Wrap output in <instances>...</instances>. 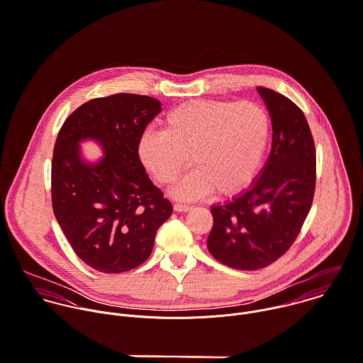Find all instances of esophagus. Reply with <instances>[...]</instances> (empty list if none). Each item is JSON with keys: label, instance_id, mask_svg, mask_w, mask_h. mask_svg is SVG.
<instances>
[{"label": "esophagus", "instance_id": "1", "mask_svg": "<svg viewBox=\"0 0 363 363\" xmlns=\"http://www.w3.org/2000/svg\"><path fill=\"white\" fill-rule=\"evenodd\" d=\"M190 208H191V207L187 206V204H180V203L174 204V210L179 211V213H186V211H189Z\"/></svg>", "mask_w": 363, "mask_h": 363}]
</instances>
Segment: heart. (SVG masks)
Instances as JSON below:
<instances>
[{
  "label": "heart",
  "instance_id": "obj_1",
  "mask_svg": "<svg viewBox=\"0 0 363 363\" xmlns=\"http://www.w3.org/2000/svg\"><path fill=\"white\" fill-rule=\"evenodd\" d=\"M271 136L265 108L244 101H189L167 113L164 130H146L139 156L164 186H172L190 166L197 167L177 187L176 196L199 199L211 190L233 196L257 176Z\"/></svg>",
  "mask_w": 363,
  "mask_h": 363
}]
</instances>
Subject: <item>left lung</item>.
Returning a JSON list of instances; mask_svg holds the SVG:
<instances>
[{"instance_id": "left-lung-1", "label": "left lung", "mask_w": 363, "mask_h": 363, "mask_svg": "<svg viewBox=\"0 0 363 363\" xmlns=\"http://www.w3.org/2000/svg\"><path fill=\"white\" fill-rule=\"evenodd\" d=\"M272 122V146L259 177L242 194L214 206L210 254L235 269H259L282 257L311 210L316 153L303 112L286 96L258 86Z\"/></svg>"}]
</instances>
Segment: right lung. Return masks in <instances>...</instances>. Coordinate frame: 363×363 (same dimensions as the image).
<instances>
[{
  "mask_svg": "<svg viewBox=\"0 0 363 363\" xmlns=\"http://www.w3.org/2000/svg\"><path fill=\"white\" fill-rule=\"evenodd\" d=\"M150 96L115 94L96 98L64 122L54 147V214L75 254L91 268L119 274L145 262L173 206L146 174L139 140L160 113ZM94 138L106 157L88 165L79 142Z\"/></svg>",
  "mask_w": 363,
  "mask_h": 363,
  "instance_id": "1",
  "label": "right lung"
}]
</instances>
